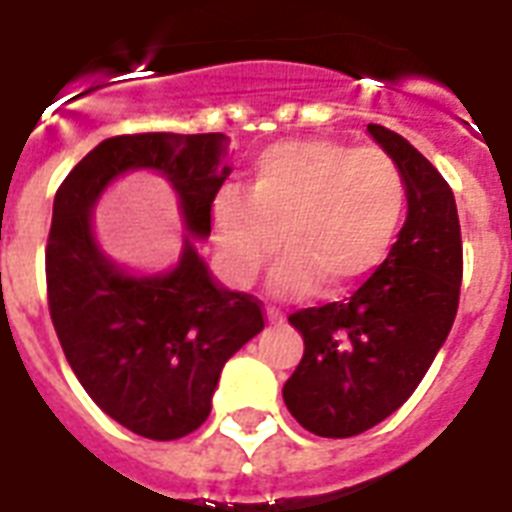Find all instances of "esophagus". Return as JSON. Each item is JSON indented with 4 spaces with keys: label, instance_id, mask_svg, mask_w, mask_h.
I'll return each instance as SVG.
<instances>
[{
    "label": "esophagus",
    "instance_id": "obj_1",
    "mask_svg": "<svg viewBox=\"0 0 512 512\" xmlns=\"http://www.w3.org/2000/svg\"><path fill=\"white\" fill-rule=\"evenodd\" d=\"M265 316H268V321H271V324H284V313H281L279 308H268V311H265Z\"/></svg>",
    "mask_w": 512,
    "mask_h": 512
}]
</instances>
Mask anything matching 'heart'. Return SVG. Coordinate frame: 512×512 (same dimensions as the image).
I'll return each mask as SVG.
<instances>
[{
	"mask_svg": "<svg viewBox=\"0 0 512 512\" xmlns=\"http://www.w3.org/2000/svg\"><path fill=\"white\" fill-rule=\"evenodd\" d=\"M406 177L382 148L335 140H284L257 156L247 191L223 188L212 207L217 252L233 281L247 284L281 244L271 273L279 295L321 281L342 292L388 257L404 223Z\"/></svg>",
	"mask_w": 512,
	"mask_h": 512,
	"instance_id": "b5f03b06",
	"label": "heart"
}]
</instances>
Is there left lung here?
Returning <instances> with one entry per match:
<instances>
[{"mask_svg": "<svg viewBox=\"0 0 512 512\" xmlns=\"http://www.w3.org/2000/svg\"><path fill=\"white\" fill-rule=\"evenodd\" d=\"M406 177V223L385 263L342 303L303 308L284 404L305 430L350 438L396 412L420 385L457 316L462 236L454 193L398 132L366 127Z\"/></svg>", "mask_w": 512, "mask_h": 512, "instance_id": "obj_1", "label": "left lung"}]
</instances>
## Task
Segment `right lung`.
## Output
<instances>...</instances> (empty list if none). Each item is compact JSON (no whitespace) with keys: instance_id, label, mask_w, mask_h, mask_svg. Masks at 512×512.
<instances>
[{"instance_id":"1","label":"right lung","mask_w":512,"mask_h":512,"mask_svg":"<svg viewBox=\"0 0 512 512\" xmlns=\"http://www.w3.org/2000/svg\"><path fill=\"white\" fill-rule=\"evenodd\" d=\"M220 132L116 135L60 183L44 249L47 305L68 364L95 404L132 433L175 441L212 409L225 361L265 327L263 303L220 287L185 239L175 271L135 279L103 257L90 209L114 177L151 167L175 185L188 231L209 236L228 177Z\"/></svg>"}]
</instances>
